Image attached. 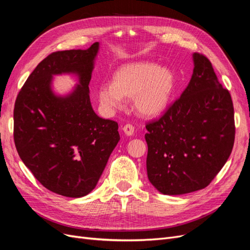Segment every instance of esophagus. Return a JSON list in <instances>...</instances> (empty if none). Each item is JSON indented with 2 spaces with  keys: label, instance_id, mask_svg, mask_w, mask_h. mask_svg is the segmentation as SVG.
<instances>
[{
  "label": "esophagus",
  "instance_id": "1",
  "mask_svg": "<svg viewBox=\"0 0 250 250\" xmlns=\"http://www.w3.org/2000/svg\"><path fill=\"white\" fill-rule=\"evenodd\" d=\"M123 131L125 132V134L127 135H132L133 134V131H134V127L131 125V124H125L123 127H122Z\"/></svg>",
  "mask_w": 250,
  "mask_h": 250
}]
</instances>
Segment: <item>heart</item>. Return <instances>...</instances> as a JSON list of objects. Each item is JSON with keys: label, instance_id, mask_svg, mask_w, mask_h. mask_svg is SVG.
I'll return each instance as SVG.
<instances>
[{"label": "heart", "instance_id": "1", "mask_svg": "<svg viewBox=\"0 0 250 250\" xmlns=\"http://www.w3.org/2000/svg\"><path fill=\"white\" fill-rule=\"evenodd\" d=\"M175 79L167 67L151 62H135L121 66L113 76V83L99 88L102 106L116 109L122 106L123 98L133 99L135 109L145 117H154L167 107Z\"/></svg>", "mask_w": 250, "mask_h": 250}]
</instances>
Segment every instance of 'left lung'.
<instances>
[{
    "instance_id": "left-lung-1",
    "label": "left lung",
    "mask_w": 250,
    "mask_h": 250,
    "mask_svg": "<svg viewBox=\"0 0 250 250\" xmlns=\"http://www.w3.org/2000/svg\"><path fill=\"white\" fill-rule=\"evenodd\" d=\"M192 78L163 116L146 124L147 174L166 195L208 187L231 153L233 105L209 59L194 53Z\"/></svg>"
}]
</instances>
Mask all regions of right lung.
Instances as JSON below:
<instances>
[{
    "label": "right lung",
    "mask_w": 250,
    "mask_h": 250,
    "mask_svg": "<svg viewBox=\"0 0 250 250\" xmlns=\"http://www.w3.org/2000/svg\"><path fill=\"white\" fill-rule=\"evenodd\" d=\"M99 49L53 52L30 74L17 97L13 138L21 160L53 193L79 198L92 192L120 141L118 123L96 115L88 84ZM76 72L80 85L62 98L51 76Z\"/></svg>",
    "instance_id": "1"
}]
</instances>
